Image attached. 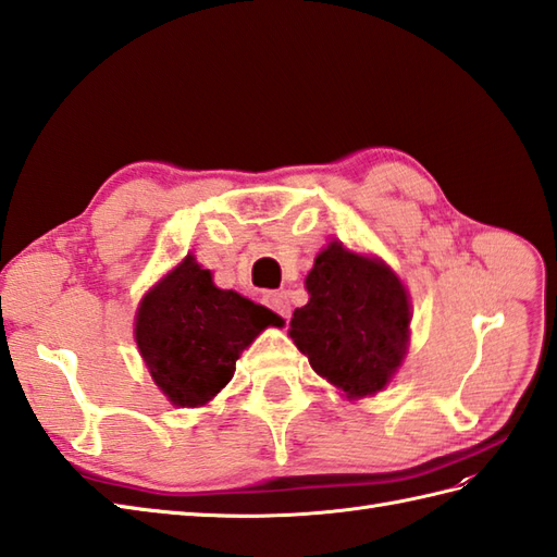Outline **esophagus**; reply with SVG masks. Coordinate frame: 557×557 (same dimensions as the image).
Listing matches in <instances>:
<instances>
[{
	"label": "esophagus",
	"mask_w": 557,
	"mask_h": 557,
	"mask_svg": "<svg viewBox=\"0 0 557 557\" xmlns=\"http://www.w3.org/2000/svg\"><path fill=\"white\" fill-rule=\"evenodd\" d=\"M264 302L267 307H271L278 317L283 319H290V300H288V293L286 290H271L264 295Z\"/></svg>",
	"instance_id": "1"
}]
</instances>
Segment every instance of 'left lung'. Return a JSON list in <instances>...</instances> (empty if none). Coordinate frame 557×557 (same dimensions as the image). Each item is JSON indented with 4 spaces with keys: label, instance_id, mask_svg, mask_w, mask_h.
I'll return each mask as SVG.
<instances>
[{
    "label": "left lung",
    "instance_id": "left-lung-1",
    "mask_svg": "<svg viewBox=\"0 0 557 557\" xmlns=\"http://www.w3.org/2000/svg\"><path fill=\"white\" fill-rule=\"evenodd\" d=\"M310 302L290 319V338L312 369L348 393H379L400 367L410 338V305L400 278L331 243L307 274Z\"/></svg>",
    "mask_w": 557,
    "mask_h": 557
}]
</instances>
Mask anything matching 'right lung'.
<instances>
[{
  "label": "right lung",
  "mask_w": 557,
  "mask_h": 557,
  "mask_svg": "<svg viewBox=\"0 0 557 557\" xmlns=\"http://www.w3.org/2000/svg\"><path fill=\"white\" fill-rule=\"evenodd\" d=\"M281 317L233 290L188 255L145 295L135 341L154 383L178 407H200L226 386L240 352Z\"/></svg>",
  "instance_id": "right-lung-1"
}]
</instances>
